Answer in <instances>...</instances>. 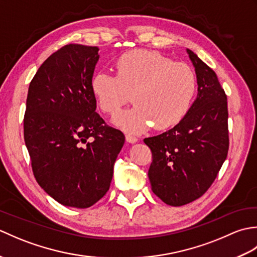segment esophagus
Segmentation results:
<instances>
[{
  "mask_svg": "<svg viewBox=\"0 0 257 257\" xmlns=\"http://www.w3.org/2000/svg\"><path fill=\"white\" fill-rule=\"evenodd\" d=\"M125 140H127V143L129 144H135L138 141V138L134 136L133 134H125Z\"/></svg>",
  "mask_w": 257,
  "mask_h": 257,
  "instance_id": "esophagus-1",
  "label": "esophagus"
}]
</instances>
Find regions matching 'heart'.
Returning a JSON list of instances; mask_svg holds the SVG:
<instances>
[{
	"label": "heart",
	"mask_w": 257,
	"mask_h": 257,
	"mask_svg": "<svg viewBox=\"0 0 257 257\" xmlns=\"http://www.w3.org/2000/svg\"><path fill=\"white\" fill-rule=\"evenodd\" d=\"M114 70L116 76L95 74L90 88L100 110L110 116L127 105L132 95L135 106L114 120L125 132H143L152 123L157 129L170 128L188 112L196 90L189 65L157 52L135 50L117 59Z\"/></svg>",
	"instance_id": "1"
}]
</instances>
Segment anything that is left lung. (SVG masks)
<instances>
[{"label": "left lung", "instance_id": "8db88e82", "mask_svg": "<svg viewBox=\"0 0 257 257\" xmlns=\"http://www.w3.org/2000/svg\"><path fill=\"white\" fill-rule=\"evenodd\" d=\"M187 51L195 67L198 97L172 129L144 140L152 154L151 189L172 206L191 203L209 190L230 145L225 91L214 70Z\"/></svg>", "mask_w": 257, "mask_h": 257}]
</instances>
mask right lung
Returning <instances> with one entry per match:
<instances>
[{
    "label": "right lung",
    "mask_w": 257,
    "mask_h": 257,
    "mask_svg": "<svg viewBox=\"0 0 257 257\" xmlns=\"http://www.w3.org/2000/svg\"><path fill=\"white\" fill-rule=\"evenodd\" d=\"M97 46L68 44L41 65L26 99L24 140L33 174L54 200L86 209L110 187L124 136L96 112Z\"/></svg>",
    "instance_id": "1"
}]
</instances>
